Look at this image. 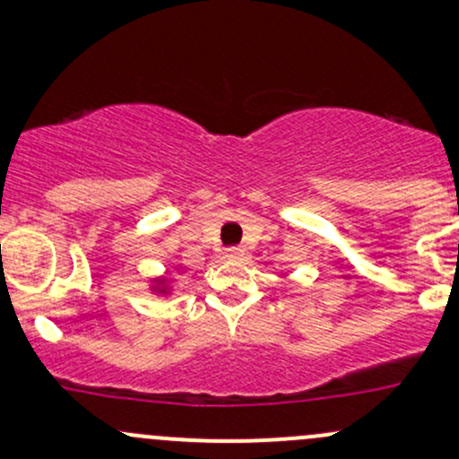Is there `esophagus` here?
Here are the masks:
<instances>
[{
  "label": "esophagus",
  "instance_id": "esophagus-1",
  "mask_svg": "<svg viewBox=\"0 0 459 459\" xmlns=\"http://www.w3.org/2000/svg\"><path fill=\"white\" fill-rule=\"evenodd\" d=\"M224 256L230 261H239L241 256H244V250H241V247H226Z\"/></svg>",
  "mask_w": 459,
  "mask_h": 459
}]
</instances>
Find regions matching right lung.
<instances>
[{
  "label": "right lung",
  "instance_id": "obj_1",
  "mask_svg": "<svg viewBox=\"0 0 459 459\" xmlns=\"http://www.w3.org/2000/svg\"><path fill=\"white\" fill-rule=\"evenodd\" d=\"M152 291L168 293V281H166V278H155V287H152Z\"/></svg>",
  "mask_w": 459,
  "mask_h": 459
}]
</instances>
